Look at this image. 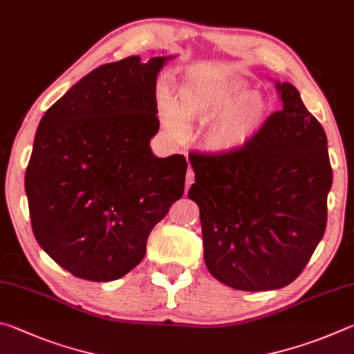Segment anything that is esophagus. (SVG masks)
Masks as SVG:
<instances>
[{
  "instance_id": "obj_1",
  "label": "esophagus",
  "mask_w": 354,
  "mask_h": 354,
  "mask_svg": "<svg viewBox=\"0 0 354 354\" xmlns=\"http://www.w3.org/2000/svg\"><path fill=\"white\" fill-rule=\"evenodd\" d=\"M193 183H194V171H193V167H188V171H187V189Z\"/></svg>"
}]
</instances>
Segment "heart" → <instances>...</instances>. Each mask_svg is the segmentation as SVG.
I'll return each instance as SVG.
<instances>
[{
  "label": "heart",
  "mask_w": 354,
  "mask_h": 354,
  "mask_svg": "<svg viewBox=\"0 0 354 354\" xmlns=\"http://www.w3.org/2000/svg\"><path fill=\"white\" fill-rule=\"evenodd\" d=\"M161 121L171 135L182 132V124L208 122L202 145L212 153L243 151L261 132L270 104L263 93L249 90L245 80H191L178 86V99L167 88L158 90Z\"/></svg>",
  "instance_id": "1"
}]
</instances>
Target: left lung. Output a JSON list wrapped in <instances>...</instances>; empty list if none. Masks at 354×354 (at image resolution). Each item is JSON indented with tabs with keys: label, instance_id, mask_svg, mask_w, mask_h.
I'll list each match as a JSON object with an SVG mask.
<instances>
[{
	"label": "left lung",
	"instance_id": "left-lung-1",
	"mask_svg": "<svg viewBox=\"0 0 354 354\" xmlns=\"http://www.w3.org/2000/svg\"><path fill=\"white\" fill-rule=\"evenodd\" d=\"M283 109L234 153H189L188 197L201 209L203 258L216 280L238 290L288 286L326 228L333 185L328 141L299 90L277 82Z\"/></svg>",
	"mask_w": 354,
	"mask_h": 354
}]
</instances>
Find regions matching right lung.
<instances>
[{"label": "right lung", "mask_w": 354, "mask_h": 354, "mask_svg": "<svg viewBox=\"0 0 354 354\" xmlns=\"http://www.w3.org/2000/svg\"><path fill=\"white\" fill-rule=\"evenodd\" d=\"M172 55L96 68L43 115L24 177L37 243L74 277L113 281L185 191L187 158L155 157V86Z\"/></svg>", "instance_id": "1"}]
</instances>
